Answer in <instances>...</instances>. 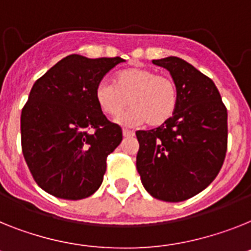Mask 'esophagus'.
I'll return each mask as SVG.
<instances>
[{"instance_id": "obj_1", "label": "esophagus", "mask_w": 251, "mask_h": 251, "mask_svg": "<svg viewBox=\"0 0 251 251\" xmlns=\"http://www.w3.org/2000/svg\"><path fill=\"white\" fill-rule=\"evenodd\" d=\"M122 134H124V136H125V138H130V136L135 135V132L131 131V130H127V129L122 130Z\"/></svg>"}]
</instances>
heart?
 Segmentation results:
<instances>
[{
    "label": "heart",
    "mask_w": 251,
    "mask_h": 251,
    "mask_svg": "<svg viewBox=\"0 0 251 251\" xmlns=\"http://www.w3.org/2000/svg\"><path fill=\"white\" fill-rule=\"evenodd\" d=\"M94 97L100 111L112 119H117L130 103L132 108L119 119L124 126L145 122L153 127L163 125L176 112L178 103L177 86L171 77L140 66L117 71L113 84L100 81Z\"/></svg>",
    "instance_id": "b5f03b06"
}]
</instances>
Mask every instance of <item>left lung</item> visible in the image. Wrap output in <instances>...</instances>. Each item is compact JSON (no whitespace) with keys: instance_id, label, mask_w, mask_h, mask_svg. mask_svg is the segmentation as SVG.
I'll return each instance as SVG.
<instances>
[{"instance_id":"left-lung-1","label":"left lung","mask_w":251,"mask_h":251,"mask_svg":"<svg viewBox=\"0 0 251 251\" xmlns=\"http://www.w3.org/2000/svg\"><path fill=\"white\" fill-rule=\"evenodd\" d=\"M177 86L176 112L157 129L139 130L138 170L145 190L163 201H186L220 172L227 151V109L217 86L178 57L153 60Z\"/></svg>"}]
</instances>
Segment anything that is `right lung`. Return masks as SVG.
<instances>
[{
	"label": "right lung",
	"mask_w": 251,
	"mask_h": 251,
	"mask_svg": "<svg viewBox=\"0 0 251 251\" xmlns=\"http://www.w3.org/2000/svg\"><path fill=\"white\" fill-rule=\"evenodd\" d=\"M121 62L70 54L31 88L22 111L23 154L38 186L50 195L79 201L100 189L122 130L103 115L94 92Z\"/></svg>",
	"instance_id": "add662e5"
}]
</instances>
